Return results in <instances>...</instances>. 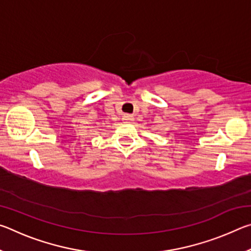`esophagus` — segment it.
I'll use <instances>...</instances> for the list:
<instances>
[{"mask_svg":"<svg viewBox=\"0 0 251 251\" xmlns=\"http://www.w3.org/2000/svg\"><path fill=\"white\" fill-rule=\"evenodd\" d=\"M123 121L129 123L131 121H134V116L131 115V114H124V115H123Z\"/></svg>","mask_w":251,"mask_h":251,"instance_id":"34e87169","label":"esophagus"}]
</instances>
